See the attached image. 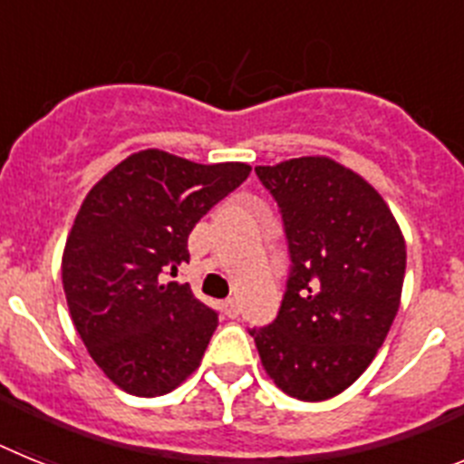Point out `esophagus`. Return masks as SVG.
<instances>
[{
    "label": "esophagus",
    "mask_w": 464,
    "mask_h": 464,
    "mask_svg": "<svg viewBox=\"0 0 464 464\" xmlns=\"http://www.w3.org/2000/svg\"><path fill=\"white\" fill-rule=\"evenodd\" d=\"M223 311L227 318H237V315H239V302H237V299H225Z\"/></svg>",
    "instance_id": "obj_1"
}]
</instances>
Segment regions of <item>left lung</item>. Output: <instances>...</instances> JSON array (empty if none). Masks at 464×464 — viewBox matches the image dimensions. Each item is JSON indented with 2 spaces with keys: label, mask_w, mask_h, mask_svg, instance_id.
Listing matches in <instances>:
<instances>
[{
  "label": "left lung",
  "mask_w": 464,
  "mask_h": 464,
  "mask_svg": "<svg viewBox=\"0 0 464 464\" xmlns=\"http://www.w3.org/2000/svg\"><path fill=\"white\" fill-rule=\"evenodd\" d=\"M281 208L293 274L276 321L251 330L285 395L323 401L360 379L400 309L407 244L391 207L325 155L256 167Z\"/></svg>",
  "instance_id": "left-lung-1"
}]
</instances>
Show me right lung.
I'll list each match as a JSON object with an SVG mask.
<instances>
[{"label":"right lung","instance_id":"obj_1","mask_svg":"<svg viewBox=\"0 0 464 464\" xmlns=\"http://www.w3.org/2000/svg\"><path fill=\"white\" fill-rule=\"evenodd\" d=\"M251 174L160 149L127 155L90 188L63 253V288L79 337L111 383L167 395L199 367L218 314L169 281L190 262L188 237Z\"/></svg>","mask_w":464,"mask_h":464}]
</instances>
